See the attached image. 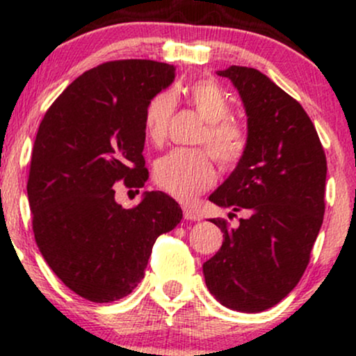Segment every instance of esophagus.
I'll return each mask as SVG.
<instances>
[{
    "instance_id": "obj_1",
    "label": "esophagus",
    "mask_w": 356,
    "mask_h": 356,
    "mask_svg": "<svg viewBox=\"0 0 356 356\" xmlns=\"http://www.w3.org/2000/svg\"><path fill=\"white\" fill-rule=\"evenodd\" d=\"M184 218L187 220H201V216L194 209H191V207H184Z\"/></svg>"
}]
</instances>
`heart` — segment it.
<instances>
[{"instance_id":"1","label":"heart","mask_w":356,"mask_h":356,"mask_svg":"<svg viewBox=\"0 0 356 356\" xmlns=\"http://www.w3.org/2000/svg\"><path fill=\"white\" fill-rule=\"evenodd\" d=\"M189 104L206 120L199 144L206 149H175L162 155L154 164V181L175 199L191 201L216 182L214 161L222 169L238 165L248 149V134L238 122L231 120V102L219 83L199 80L184 88ZM175 110L172 92H159L144 108V130L152 144L165 140L170 117Z\"/></svg>"}]
</instances>
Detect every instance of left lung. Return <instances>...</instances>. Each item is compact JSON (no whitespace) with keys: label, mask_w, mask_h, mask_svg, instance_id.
<instances>
[{"label":"left lung","mask_w":356,"mask_h":356,"mask_svg":"<svg viewBox=\"0 0 356 356\" xmlns=\"http://www.w3.org/2000/svg\"><path fill=\"white\" fill-rule=\"evenodd\" d=\"M238 88L248 113V149L209 201L246 212L238 227L211 219L222 246L204 263L219 303L257 313L300 283L325 214L326 155L312 118L291 95L256 68L218 72Z\"/></svg>","instance_id":"left-lung-1"}]
</instances>
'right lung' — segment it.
<instances>
[{
	"mask_svg": "<svg viewBox=\"0 0 356 356\" xmlns=\"http://www.w3.org/2000/svg\"><path fill=\"white\" fill-rule=\"evenodd\" d=\"M174 72L154 60L105 61L63 90L36 134L26 184L35 241L63 284L93 303L130 295L155 239L182 219L164 192L124 209L113 189L144 187V108Z\"/></svg>",
	"mask_w": 356,
	"mask_h": 356,
	"instance_id": "right-lung-1",
	"label": "right lung"
}]
</instances>
